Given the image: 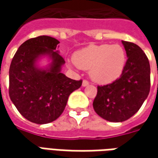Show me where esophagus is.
Instances as JSON below:
<instances>
[{
  "instance_id": "esophagus-1",
  "label": "esophagus",
  "mask_w": 158,
  "mask_h": 158,
  "mask_svg": "<svg viewBox=\"0 0 158 158\" xmlns=\"http://www.w3.org/2000/svg\"><path fill=\"white\" fill-rule=\"evenodd\" d=\"M88 85H89L88 81H86V80H83V81H82V86H83V87H86V86H88Z\"/></svg>"
}]
</instances>
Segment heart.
Returning <instances> with one entry per match:
<instances>
[{
	"mask_svg": "<svg viewBox=\"0 0 158 158\" xmlns=\"http://www.w3.org/2000/svg\"><path fill=\"white\" fill-rule=\"evenodd\" d=\"M73 61L79 69L89 70V76L94 82L108 84L121 76L127 54L119 45H90L75 52Z\"/></svg>",
	"mask_w": 158,
	"mask_h": 158,
	"instance_id": "b5f03b06",
	"label": "heart"
}]
</instances>
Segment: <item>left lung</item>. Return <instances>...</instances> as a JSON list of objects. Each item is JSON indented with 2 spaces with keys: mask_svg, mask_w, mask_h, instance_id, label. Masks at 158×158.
<instances>
[{
  "mask_svg": "<svg viewBox=\"0 0 158 158\" xmlns=\"http://www.w3.org/2000/svg\"><path fill=\"white\" fill-rule=\"evenodd\" d=\"M127 60L120 77L104 86H98L93 108L101 118L122 122L135 115L150 89V66L142 48L122 41Z\"/></svg>",
  "mask_w": 158,
  "mask_h": 158,
  "instance_id": "1",
  "label": "left lung"
}]
</instances>
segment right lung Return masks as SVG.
Wrapping results in <instances>:
<instances>
[{
	"instance_id": "add662e5",
	"label": "right lung",
	"mask_w": 158,
	"mask_h": 158,
	"mask_svg": "<svg viewBox=\"0 0 158 158\" xmlns=\"http://www.w3.org/2000/svg\"><path fill=\"white\" fill-rule=\"evenodd\" d=\"M59 40L40 36L19 46L9 67V98L24 118L36 124H46L63 112L69 95L82 85L61 73L64 59L57 51ZM47 56L52 60L46 68L36 61Z\"/></svg>"
}]
</instances>
